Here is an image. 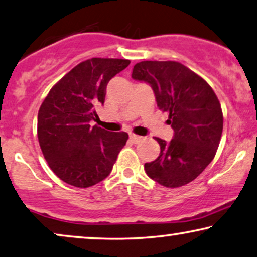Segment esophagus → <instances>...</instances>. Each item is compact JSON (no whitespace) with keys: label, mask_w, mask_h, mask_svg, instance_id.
Masks as SVG:
<instances>
[{"label":"esophagus","mask_w":257,"mask_h":257,"mask_svg":"<svg viewBox=\"0 0 257 257\" xmlns=\"http://www.w3.org/2000/svg\"><path fill=\"white\" fill-rule=\"evenodd\" d=\"M129 139H130V141H132L133 143H139L140 141L142 140V137L139 136V135H135V134H130Z\"/></svg>","instance_id":"34e87169"}]
</instances>
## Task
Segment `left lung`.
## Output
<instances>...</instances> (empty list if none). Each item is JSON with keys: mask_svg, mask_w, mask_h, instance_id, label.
<instances>
[{"mask_svg": "<svg viewBox=\"0 0 257 257\" xmlns=\"http://www.w3.org/2000/svg\"><path fill=\"white\" fill-rule=\"evenodd\" d=\"M132 78L151 86L175 132L170 142L155 139L161 153L144 164L147 175L166 187L186 185L211 163L219 147L223 117L218 97L204 79L177 61H141Z\"/></svg>", "mask_w": 257, "mask_h": 257, "instance_id": "1", "label": "left lung"}]
</instances>
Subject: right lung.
<instances>
[{
	"label": "right lung",
	"instance_id": "1",
	"mask_svg": "<svg viewBox=\"0 0 257 257\" xmlns=\"http://www.w3.org/2000/svg\"><path fill=\"white\" fill-rule=\"evenodd\" d=\"M130 64L92 58L77 65L51 88L38 111L39 146L53 172L75 187L100 183L113 169L128 134L89 124L103 104L108 82Z\"/></svg>",
	"mask_w": 257,
	"mask_h": 257
}]
</instances>
